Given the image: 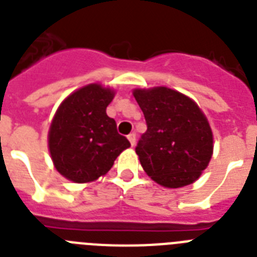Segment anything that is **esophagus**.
Returning a JSON list of instances; mask_svg holds the SVG:
<instances>
[{
    "label": "esophagus",
    "mask_w": 257,
    "mask_h": 257,
    "mask_svg": "<svg viewBox=\"0 0 257 257\" xmlns=\"http://www.w3.org/2000/svg\"><path fill=\"white\" fill-rule=\"evenodd\" d=\"M128 141H129V144H131V146H135V145H136V135H135V133H131V135L128 136Z\"/></svg>",
    "instance_id": "esophagus-1"
}]
</instances>
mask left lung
Wrapping results in <instances>:
<instances>
[{
  "mask_svg": "<svg viewBox=\"0 0 257 257\" xmlns=\"http://www.w3.org/2000/svg\"><path fill=\"white\" fill-rule=\"evenodd\" d=\"M132 93L147 124L136 147L146 175L168 189L195 182L213 154V133L202 108L167 86L137 88Z\"/></svg>",
  "mask_w": 257,
  "mask_h": 257,
  "instance_id": "obj_1",
  "label": "left lung"
}]
</instances>
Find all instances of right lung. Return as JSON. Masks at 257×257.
<instances>
[{"label": "right lung", "mask_w": 257, "mask_h": 257, "mask_svg": "<svg viewBox=\"0 0 257 257\" xmlns=\"http://www.w3.org/2000/svg\"><path fill=\"white\" fill-rule=\"evenodd\" d=\"M115 89L93 82L64 98L48 133L50 158L64 178L88 184L104 176L131 144L106 113Z\"/></svg>", "instance_id": "1"}]
</instances>
